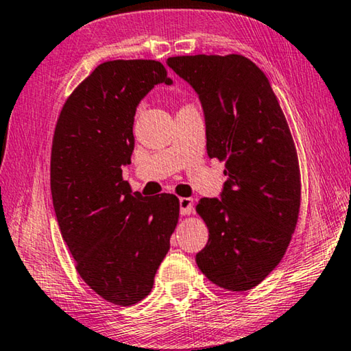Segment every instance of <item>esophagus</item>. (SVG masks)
I'll list each match as a JSON object with an SVG mask.
<instances>
[{"label":"esophagus","mask_w":351,"mask_h":351,"mask_svg":"<svg viewBox=\"0 0 351 351\" xmlns=\"http://www.w3.org/2000/svg\"><path fill=\"white\" fill-rule=\"evenodd\" d=\"M193 209V199L192 198H180V212L181 215H189Z\"/></svg>","instance_id":"obj_1"}]
</instances>
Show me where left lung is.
<instances>
[{"label": "left lung", "mask_w": 351, "mask_h": 351, "mask_svg": "<svg viewBox=\"0 0 351 351\" xmlns=\"http://www.w3.org/2000/svg\"><path fill=\"white\" fill-rule=\"evenodd\" d=\"M167 64L198 94L209 158L226 161L219 198L197 206L209 228L197 263L218 287L247 291L280 263L299 217V161L287 119L268 77L246 57L182 56Z\"/></svg>", "instance_id": "left-lung-1"}]
</instances>
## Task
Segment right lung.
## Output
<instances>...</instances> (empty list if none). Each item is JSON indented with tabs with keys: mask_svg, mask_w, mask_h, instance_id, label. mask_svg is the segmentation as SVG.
<instances>
[{
	"mask_svg": "<svg viewBox=\"0 0 351 351\" xmlns=\"http://www.w3.org/2000/svg\"><path fill=\"white\" fill-rule=\"evenodd\" d=\"M159 83H173L161 62L99 64L63 105L52 141L51 193L63 240L88 287L122 306L152 291L180 217L175 195L142 197L122 180L136 110Z\"/></svg>",
	"mask_w": 351,
	"mask_h": 351,
	"instance_id": "right-lung-1",
	"label": "right lung"
}]
</instances>
